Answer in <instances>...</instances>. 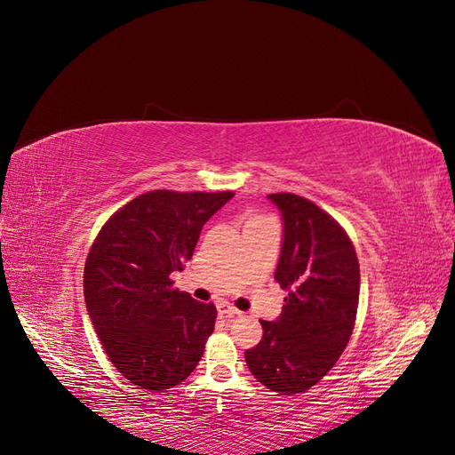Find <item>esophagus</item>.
<instances>
[{
	"mask_svg": "<svg viewBox=\"0 0 455 455\" xmlns=\"http://www.w3.org/2000/svg\"><path fill=\"white\" fill-rule=\"evenodd\" d=\"M218 309H220V313L222 315H226L228 319H233V316H237V315H241V311H237L235 307L233 306H229V304H220L218 306Z\"/></svg>",
	"mask_w": 455,
	"mask_h": 455,
	"instance_id": "1",
	"label": "esophagus"
}]
</instances>
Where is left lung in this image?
Listing matches in <instances>:
<instances>
[{"mask_svg":"<svg viewBox=\"0 0 455 455\" xmlns=\"http://www.w3.org/2000/svg\"><path fill=\"white\" fill-rule=\"evenodd\" d=\"M283 216L275 279L288 291L277 321L244 351L252 376L283 395L304 393L332 368L353 334L361 269L355 246L336 220L294 194L267 196Z\"/></svg>","mask_w":455,"mask_h":455,"instance_id":"left-lung-1","label":"left lung"}]
</instances>
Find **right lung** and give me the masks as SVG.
<instances>
[{
	"instance_id": "add662e5",
	"label": "right lung",
	"mask_w": 455,
	"mask_h": 455,
	"mask_svg": "<svg viewBox=\"0 0 455 455\" xmlns=\"http://www.w3.org/2000/svg\"><path fill=\"white\" fill-rule=\"evenodd\" d=\"M235 194L156 189L127 203L96 235L84 271L85 306L109 361L140 389L164 391L199 364L214 304L174 288L203 226Z\"/></svg>"
}]
</instances>
